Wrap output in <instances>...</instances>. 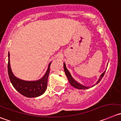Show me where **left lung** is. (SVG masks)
<instances>
[{
  "label": "left lung",
  "mask_w": 121,
  "mask_h": 121,
  "mask_svg": "<svg viewBox=\"0 0 121 121\" xmlns=\"http://www.w3.org/2000/svg\"><path fill=\"white\" fill-rule=\"evenodd\" d=\"M64 72H65V73H66V76H67V79H68V80H69V82H70V85H72V86H73V87L76 88H77V89H79V90H86V89L90 88V86H83V85H82L81 84V83H78L77 81H75V80L73 78V77L72 76L71 74L70 73L69 71L67 70V67H66V64H65L64 63ZM105 72H106V71H104V72L102 74L100 75V77L99 78V80H98L97 82H96V84L99 83V82H100V81L101 80V79L103 78V77L104 75ZM94 85H92V86H94Z\"/></svg>",
  "instance_id": "left-lung-1"
}]
</instances>
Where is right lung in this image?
<instances>
[{
  "label": "right lung",
  "instance_id": "obj_1",
  "mask_svg": "<svg viewBox=\"0 0 121 121\" xmlns=\"http://www.w3.org/2000/svg\"><path fill=\"white\" fill-rule=\"evenodd\" d=\"M9 56V54H8V71L10 81L15 89L21 94L27 97H37L42 95L47 90L50 65L51 63L49 64L47 72L41 79L34 81H24L15 77L12 73L10 65Z\"/></svg>",
  "mask_w": 121,
  "mask_h": 121
}]
</instances>
